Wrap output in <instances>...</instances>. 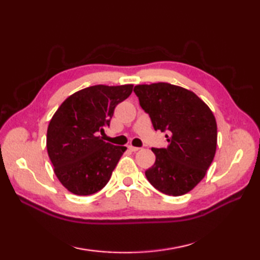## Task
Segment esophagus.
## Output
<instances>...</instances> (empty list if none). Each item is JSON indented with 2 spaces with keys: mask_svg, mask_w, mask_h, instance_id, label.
I'll list each match as a JSON object with an SVG mask.
<instances>
[{
  "mask_svg": "<svg viewBox=\"0 0 260 260\" xmlns=\"http://www.w3.org/2000/svg\"><path fill=\"white\" fill-rule=\"evenodd\" d=\"M128 150L132 151V152H137V151H140V147H135V146L129 145V146H128Z\"/></svg>",
  "mask_w": 260,
  "mask_h": 260,
  "instance_id": "esophagus-1",
  "label": "esophagus"
}]
</instances>
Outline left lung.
I'll return each mask as SVG.
<instances>
[{
    "instance_id": "8db88e82",
    "label": "left lung",
    "mask_w": 260,
    "mask_h": 260,
    "mask_svg": "<svg viewBox=\"0 0 260 260\" xmlns=\"http://www.w3.org/2000/svg\"><path fill=\"white\" fill-rule=\"evenodd\" d=\"M134 92L155 131L167 132V148H152L155 163L145 171L159 192L179 197L191 191L207 173L217 148V123L194 92L157 82L137 85Z\"/></svg>"
}]
</instances>
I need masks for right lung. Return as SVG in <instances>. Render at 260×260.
<instances>
[{"mask_svg":"<svg viewBox=\"0 0 260 260\" xmlns=\"http://www.w3.org/2000/svg\"><path fill=\"white\" fill-rule=\"evenodd\" d=\"M133 85L87 87L69 96L49 123L48 155L61 184L77 196H89L108 183L125 146L104 142L115 107Z\"/></svg>","mask_w":260,"mask_h":260,"instance_id":"add662e5","label":"right lung"}]
</instances>
